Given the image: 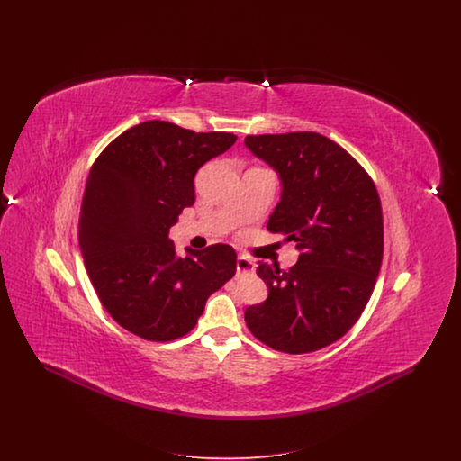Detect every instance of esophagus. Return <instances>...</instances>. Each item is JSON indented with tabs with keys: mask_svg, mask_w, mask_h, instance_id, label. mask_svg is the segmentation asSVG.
<instances>
[{
	"mask_svg": "<svg viewBox=\"0 0 461 461\" xmlns=\"http://www.w3.org/2000/svg\"><path fill=\"white\" fill-rule=\"evenodd\" d=\"M254 271H256V263L247 259V258H243V256H239V259H237V273L239 275H249V273H254Z\"/></svg>",
	"mask_w": 461,
	"mask_h": 461,
	"instance_id": "obj_1",
	"label": "esophagus"
}]
</instances>
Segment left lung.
<instances>
[{"mask_svg":"<svg viewBox=\"0 0 461 461\" xmlns=\"http://www.w3.org/2000/svg\"><path fill=\"white\" fill-rule=\"evenodd\" d=\"M245 145L282 179L267 230L301 250L288 271L259 263L269 294L245 309V323L275 351H318L346 335L372 297L384 256L378 192L361 164L323 134H258Z\"/></svg>","mask_w":461,"mask_h":461,"instance_id":"obj_1","label":"left lung"}]
</instances>
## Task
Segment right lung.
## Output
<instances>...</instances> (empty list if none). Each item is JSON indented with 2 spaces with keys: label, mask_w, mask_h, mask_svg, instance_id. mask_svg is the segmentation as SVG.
I'll list each match as a JSON object with an SVG mask.
<instances>
[{
  "label": "right lung",
  "mask_w": 461,
  "mask_h": 461,
  "mask_svg": "<svg viewBox=\"0 0 461 461\" xmlns=\"http://www.w3.org/2000/svg\"><path fill=\"white\" fill-rule=\"evenodd\" d=\"M233 132H195L147 121L119 134L89 171L79 247L110 316L134 335L169 342L197 325L211 294L237 271V252L216 243L176 256L169 228L194 205V177L226 152Z\"/></svg>",
  "instance_id": "add662e5"
}]
</instances>
